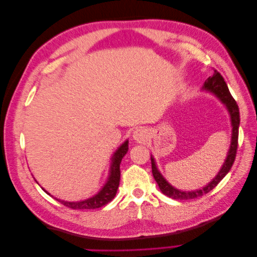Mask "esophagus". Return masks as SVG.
<instances>
[{"label": "esophagus", "mask_w": 257, "mask_h": 257, "mask_svg": "<svg viewBox=\"0 0 257 257\" xmlns=\"http://www.w3.org/2000/svg\"><path fill=\"white\" fill-rule=\"evenodd\" d=\"M133 138L137 143H144L147 141L148 138V131L146 128L143 127H139L137 130L134 131L133 133Z\"/></svg>", "instance_id": "obj_1"}]
</instances>
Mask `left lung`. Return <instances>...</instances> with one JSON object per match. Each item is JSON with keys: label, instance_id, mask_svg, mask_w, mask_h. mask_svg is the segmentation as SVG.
Wrapping results in <instances>:
<instances>
[{"label": "left lung", "instance_id": "1", "mask_svg": "<svg viewBox=\"0 0 257 257\" xmlns=\"http://www.w3.org/2000/svg\"><path fill=\"white\" fill-rule=\"evenodd\" d=\"M203 89L213 93V94L219 98L221 102L226 106L227 110L230 114V121H231V126H232V133H231V143L229 150L227 152V157L225 162L223 163V166L221 170L217 175L212 179V181H210L206 186H204L203 189L195 190V191H180L176 188H174L173 185H170L166 179L161 175L159 172V169L157 167V164H155V161L153 157L151 155V165H152V175L157 181L160 190L162 191L163 194H165L166 196L174 198V199H194L205 195L208 192L214 189L215 186L219 184V182L222 180V179L227 175V173L230 170L232 164L235 162V158L237 154V148H238V135H239V124H240V114H239V108L236 103V100L234 97L231 96L230 92L228 90V87L226 82L224 81V78L222 75L215 71L213 72V75L210 76L209 78L205 81Z\"/></svg>", "mask_w": 257, "mask_h": 257}]
</instances>
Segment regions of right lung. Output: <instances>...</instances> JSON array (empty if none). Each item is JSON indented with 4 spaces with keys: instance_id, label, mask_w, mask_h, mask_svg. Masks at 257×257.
Wrapping results in <instances>:
<instances>
[{
    "instance_id": "1",
    "label": "right lung",
    "mask_w": 257,
    "mask_h": 257,
    "mask_svg": "<svg viewBox=\"0 0 257 257\" xmlns=\"http://www.w3.org/2000/svg\"><path fill=\"white\" fill-rule=\"evenodd\" d=\"M128 150V141L124 142L122 144L118 150H116L112 158H111V166L109 170V177H108V180L103 186V189L100 190L96 195H94L91 198H88L82 201H64V200H59L61 204H63L64 206L74 209V210H81V209H96L100 208L114 198L116 191H118L119 188V183H120V164L121 161L123 159L124 155L126 154ZM45 191V190H44ZM46 192V191H45ZM49 194L48 192H46Z\"/></svg>"
}]
</instances>
